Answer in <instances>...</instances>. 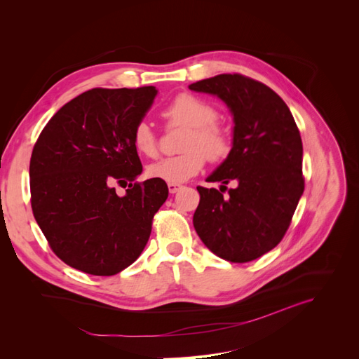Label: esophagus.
Instances as JSON below:
<instances>
[{
  "mask_svg": "<svg viewBox=\"0 0 359 359\" xmlns=\"http://www.w3.org/2000/svg\"><path fill=\"white\" fill-rule=\"evenodd\" d=\"M168 189H169V193H177L178 190H181L182 189V186H181V184H173V182H169L168 184Z\"/></svg>",
  "mask_w": 359,
  "mask_h": 359,
  "instance_id": "34e87169",
  "label": "esophagus"
}]
</instances>
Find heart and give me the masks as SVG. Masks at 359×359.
Returning <instances> with one entry per match:
<instances>
[{
    "mask_svg": "<svg viewBox=\"0 0 359 359\" xmlns=\"http://www.w3.org/2000/svg\"><path fill=\"white\" fill-rule=\"evenodd\" d=\"M170 126L189 128L184 137V154L161 158L149 165L147 172L151 178L166 182H186L199 173L205 165V157L211 161L223 160L231 151V140L224 128L217 121L214 107L191 94H180L165 111ZM133 147L139 154L154 157L157 154V137L147 123H139L133 130Z\"/></svg>",
    "mask_w": 359,
    "mask_h": 359,
    "instance_id": "heart-1",
    "label": "heart"
}]
</instances>
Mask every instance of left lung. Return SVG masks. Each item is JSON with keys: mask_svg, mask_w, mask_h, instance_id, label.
<instances>
[{"mask_svg": "<svg viewBox=\"0 0 359 359\" xmlns=\"http://www.w3.org/2000/svg\"><path fill=\"white\" fill-rule=\"evenodd\" d=\"M219 97L233 116L232 148L198 187L193 226L214 255L235 264L255 260L285 236L304 193L302 142L287 104L269 86L243 74H217L189 85ZM236 187L223 197L225 184Z\"/></svg>", "mask_w": 359, "mask_h": 359, "instance_id": "8db88e82", "label": "left lung"}]
</instances>
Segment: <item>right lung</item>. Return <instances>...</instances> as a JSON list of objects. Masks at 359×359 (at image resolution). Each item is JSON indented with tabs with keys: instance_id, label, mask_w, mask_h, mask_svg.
<instances>
[{
	"instance_id": "obj_1",
	"label": "right lung",
	"mask_w": 359,
	"mask_h": 359,
	"mask_svg": "<svg viewBox=\"0 0 359 359\" xmlns=\"http://www.w3.org/2000/svg\"><path fill=\"white\" fill-rule=\"evenodd\" d=\"M156 86L94 88L64 104L43 128L29 161L32 214L62 262L114 276L144 252L153 217L168 199L163 180L142 173L133 130ZM115 183L128 185L118 197Z\"/></svg>"
}]
</instances>
